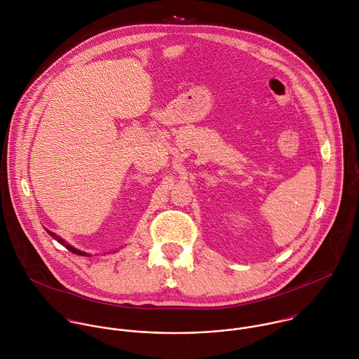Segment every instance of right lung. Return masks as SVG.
I'll list each match as a JSON object with an SVG mask.
<instances>
[{
    "label": "right lung",
    "mask_w": 359,
    "mask_h": 359,
    "mask_svg": "<svg viewBox=\"0 0 359 359\" xmlns=\"http://www.w3.org/2000/svg\"><path fill=\"white\" fill-rule=\"evenodd\" d=\"M46 231H47V229H46ZM47 233H48L50 236H53V238H54V239H55L58 243H61V245H62L65 249H68L71 253H74V255H78V256H90V255H88V253H85V252H81V250H78V249L72 248L71 245H68V243H67L64 239H61L60 236H57V235H55V233H53L51 231H47Z\"/></svg>",
    "instance_id": "add662e5"
}]
</instances>
